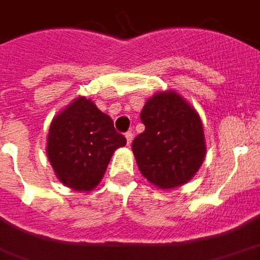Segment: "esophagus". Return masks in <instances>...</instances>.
I'll list each match as a JSON object with an SVG mask.
<instances>
[{"instance_id": "34e87169", "label": "esophagus", "mask_w": 260, "mask_h": 260, "mask_svg": "<svg viewBox=\"0 0 260 260\" xmlns=\"http://www.w3.org/2000/svg\"><path fill=\"white\" fill-rule=\"evenodd\" d=\"M126 140H127V144L130 146V144H132V141H133V133H132V132H127L126 133Z\"/></svg>"}]
</instances>
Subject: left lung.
<instances>
[{"label": "left lung", "instance_id": "left-lung-1", "mask_svg": "<svg viewBox=\"0 0 260 260\" xmlns=\"http://www.w3.org/2000/svg\"><path fill=\"white\" fill-rule=\"evenodd\" d=\"M140 119L146 130L132 148L141 174L162 189L189 181L207 150L198 113L180 94L161 92L147 100Z\"/></svg>", "mask_w": 260, "mask_h": 260}]
</instances>
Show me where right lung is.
<instances>
[{"mask_svg":"<svg viewBox=\"0 0 260 260\" xmlns=\"http://www.w3.org/2000/svg\"><path fill=\"white\" fill-rule=\"evenodd\" d=\"M126 137L90 99L78 98L52 120L46 153L59 181L76 191H90L103 178L116 148Z\"/></svg>","mask_w":260,"mask_h":260,"instance_id":"1","label":"right lung"}]
</instances>
